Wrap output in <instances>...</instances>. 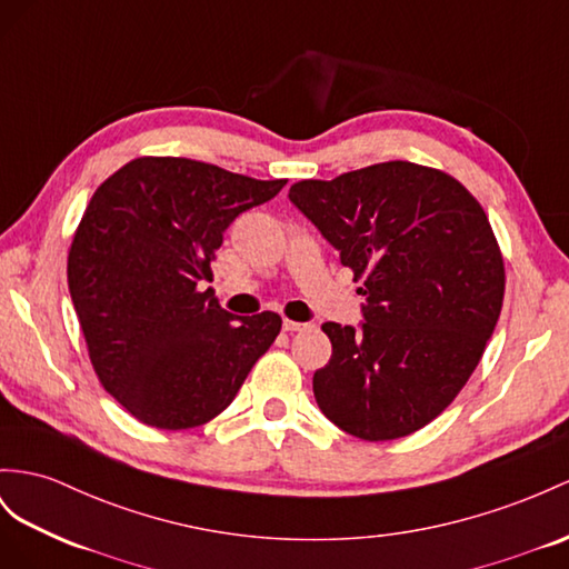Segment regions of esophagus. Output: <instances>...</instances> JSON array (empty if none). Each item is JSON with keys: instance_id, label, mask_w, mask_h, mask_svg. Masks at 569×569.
I'll use <instances>...</instances> for the list:
<instances>
[{"instance_id": "1", "label": "esophagus", "mask_w": 569, "mask_h": 569, "mask_svg": "<svg viewBox=\"0 0 569 569\" xmlns=\"http://www.w3.org/2000/svg\"><path fill=\"white\" fill-rule=\"evenodd\" d=\"M305 329H310V325H302V322H290V319H283V331H305Z\"/></svg>"}]
</instances>
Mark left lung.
Listing matches in <instances>:
<instances>
[{
    "label": "left lung",
    "mask_w": 569,
    "mask_h": 569,
    "mask_svg": "<svg viewBox=\"0 0 569 569\" xmlns=\"http://www.w3.org/2000/svg\"><path fill=\"white\" fill-rule=\"evenodd\" d=\"M288 199L362 279L360 327L322 325L331 358L317 406L368 442L406 437L455 401L498 325L505 264L486 211L451 174L389 160Z\"/></svg>",
    "instance_id": "8db88e82"
}]
</instances>
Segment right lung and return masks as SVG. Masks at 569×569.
Listing matches in <instances>:
<instances>
[{
    "instance_id": "1",
    "label": "right lung",
    "mask_w": 569,
    "mask_h": 569,
    "mask_svg": "<svg viewBox=\"0 0 569 569\" xmlns=\"http://www.w3.org/2000/svg\"><path fill=\"white\" fill-rule=\"evenodd\" d=\"M283 184L143 156L96 189L71 240L69 293L100 385L141 423H209L279 337V315H230L203 281L226 228Z\"/></svg>"
}]
</instances>
